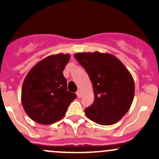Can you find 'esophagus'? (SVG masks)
Masks as SVG:
<instances>
[{"label": "esophagus", "mask_w": 159, "mask_h": 159, "mask_svg": "<svg viewBox=\"0 0 159 159\" xmlns=\"http://www.w3.org/2000/svg\"><path fill=\"white\" fill-rule=\"evenodd\" d=\"M76 94H77V96H78V98H81V96H82V94H81V91H80V90H78V91H77L76 92Z\"/></svg>", "instance_id": "1"}]
</instances>
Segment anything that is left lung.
I'll return each instance as SVG.
<instances>
[{"instance_id": "8db88e82", "label": "left lung", "mask_w": 159, "mask_h": 159, "mask_svg": "<svg viewBox=\"0 0 159 159\" xmlns=\"http://www.w3.org/2000/svg\"><path fill=\"white\" fill-rule=\"evenodd\" d=\"M74 56L88 72L94 89V103L85 108V115L102 125L118 122L129 110L134 98L131 73L112 54L95 51Z\"/></svg>"}]
</instances>
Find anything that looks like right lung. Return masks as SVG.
Listing matches in <instances>:
<instances>
[{
    "label": "right lung",
    "mask_w": 159,
    "mask_h": 159,
    "mask_svg": "<svg viewBox=\"0 0 159 159\" xmlns=\"http://www.w3.org/2000/svg\"><path fill=\"white\" fill-rule=\"evenodd\" d=\"M69 54L50 55L34 65L25 78L21 102L27 115L41 125H51L65 116L75 93L67 90L63 70Z\"/></svg>",
    "instance_id": "1"
}]
</instances>
